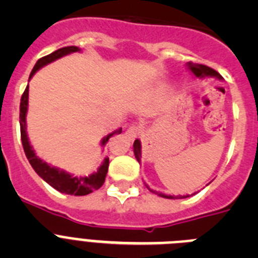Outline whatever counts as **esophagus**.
I'll return each mask as SVG.
<instances>
[{
	"label": "esophagus",
	"instance_id": "1",
	"mask_svg": "<svg viewBox=\"0 0 258 258\" xmlns=\"http://www.w3.org/2000/svg\"><path fill=\"white\" fill-rule=\"evenodd\" d=\"M125 134L127 136V138H131V140H134L138 134H140V127L138 126H131V127H127L126 132H125Z\"/></svg>",
	"mask_w": 258,
	"mask_h": 258
}]
</instances>
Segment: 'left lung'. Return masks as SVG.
<instances>
[{"mask_svg": "<svg viewBox=\"0 0 258 258\" xmlns=\"http://www.w3.org/2000/svg\"><path fill=\"white\" fill-rule=\"evenodd\" d=\"M188 68L191 70L194 75L199 79H203V77H217V79L222 80V76L218 74L217 71H214L213 68L211 67H207V66H203V64H194L191 61L187 63ZM134 155H136V159L138 161H141V142L140 140H136L134 141ZM147 186V184H146ZM149 187V186H147ZM152 191V190H151ZM155 192V191H152ZM159 197L161 198H166V199H182V198H187V197H172V195H165V194H161V192H156Z\"/></svg>", "mask_w": 258, "mask_h": 258, "instance_id": "obj_1", "label": "left lung"}]
</instances>
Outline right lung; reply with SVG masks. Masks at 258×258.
<instances>
[{
	"mask_svg": "<svg viewBox=\"0 0 258 258\" xmlns=\"http://www.w3.org/2000/svg\"><path fill=\"white\" fill-rule=\"evenodd\" d=\"M76 51H80V49L77 46H66L61 47V49L55 50V51L49 54V55L42 56L41 59H38L37 63L35 64V67H33V70H32L31 75H29V79H31L41 67L49 64V63L61 58V56L68 55L71 52ZM27 109H28V86L26 88V90H24V93H23L22 95V99H20V136H22L23 149H24V152H26L27 159H28L32 168L35 169V172L40 175L41 178L44 179L45 182H47L51 187L58 190L59 192L68 194V195H75V197H84V195H88V194L93 192V191L102 187V184L104 183V179H106L107 172H108V157L104 159V161L102 163V165L98 168L97 172L92 173L90 175H86V177H76V175H72L70 174V173L64 172L63 169H58L55 166L49 165L47 163L41 160L40 157L36 156L35 151H33L31 143H29L28 141V136H27ZM121 131L122 129L120 127L117 131L112 132V133H109L108 136L104 137L103 140H102V146L106 145L113 134H120Z\"/></svg>",
	"mask_w": 258,
	"mask_h": 258,
	"instance_id": "obj_1",
	"label": "right lung"
}]
</instances>
